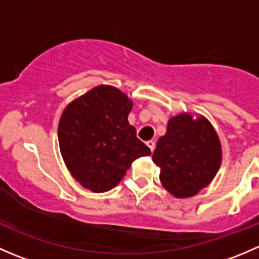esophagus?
Wrapping results in <instances>:
<instances>
[{
    "mask_svg": "<svg viewBox=\"0 0 259 259\" xmlns=\"http://www.w3.org/2000/svg\"><path fill=\"white\" fill-rule=\"evenodd\" d=\"M146 145L149 146V149H150L151 153H153L154 149H155V142H153V140H149V142H146Z\"/></svg>",
    "mask_w": 259,
    "mask_h": 259,
    "instance_id": "obj_1",
    "label": "esophagus"
}]
</instances>
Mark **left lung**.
I'll return each mask as SVG.
<instances>
[{
	"mask_svg": "<svg viewBox=\"0 0 259 259\" xmlns=\"http://www.w3.org/2000/svg\"><path fill=\"white\" fill-rule=\"evenodd\" d=\"M153 161L160 168V182L174 197L188 198L207 187L218 171L222 149L210 122L182 114L169 120L158 140Z\"/></svg>",
	"mask_w": 259,
	"mask_h": 259,
	"instance_id": "obj_1",
	"label": "left lung"
}]
</instances>
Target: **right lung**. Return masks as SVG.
<instances>
[{"mask_svg": "<svg viewBox=\"0 0 259 259\" xmlns=\"http://www.w3.org/2000/svg\"><path fill=\"white\" fill-rule=\"evenodd\" d=\"M132 100L113 86H98L72 101L59 122V144L72 177L86 189H113L133 161L150 155L127 121Z\"/></svg>", "mask_w": 259, "mask_h": 259, "instance_id": "obj_1", "label": "right lung"}]
</instances>
